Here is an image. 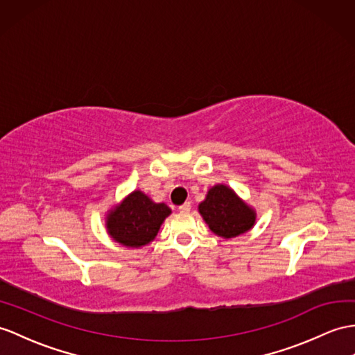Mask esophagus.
Instances as JSON below:
<instances>
[{
	"label": "esophagus",
	"mask_w": 355,
	"mask_h": 355,
	"mask_svg": "<svg viewBox=\"0 0 355 355\" xmlns=\"http://www.w3.org/2000/svg\"><path fill=\"white\" fill-rule=\"evenodd\" d=\"M179 211H180V212H189V211H191V203L185 202L184 205H180V206H179Z\"/></svg>",
	"instance_id": "1"
}]
</instances>
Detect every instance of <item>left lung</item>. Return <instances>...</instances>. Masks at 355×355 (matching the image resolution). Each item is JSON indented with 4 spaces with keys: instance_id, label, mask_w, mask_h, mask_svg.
<instances>
[{
    "instance_id": "left-lung-1",
    "label": "left lung",
    "mask_w": 355,
    "mask_h": 355,
    "mask_svg": "<svg viewBox=\"0 0 355 355\" xmlns=\"http://www.w3.org/2000/svg\"><path fill=\"white\" fill-rule=\"evenodd\" d=\"M207 226L221 238H235L253 227L256 214L226 185L209 189L205 202L198 205Z\"/></svg>"
}]
</instances>
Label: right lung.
I'll use <instances>...</instances> for the list:
<instances>
[{"instance_id":"add662e5","label":"right lung","mask_w":355,"mask_h":355,"mask_svg":"<svg viewBox=\"0 0 355 355\" xmlns=\"http://www.w3.org/2000/svg\"><path fill=\"white\" fill-rule=\"evenodd\" d=\"M170 212L167 205L153 203L141 191H134L108 215V233L126 247L146 245L157 236Z\"/></svg>"}]
</instances>
